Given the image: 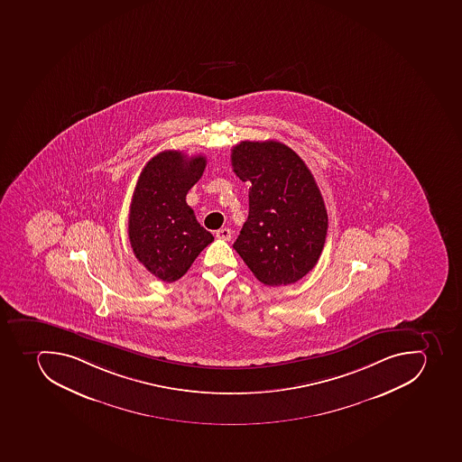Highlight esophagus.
<instances>
[{
    "label": "esophagus",
    "instance_id": "1",
    "mask_svg": "<svg viewBox=\"0 0 462 462\" xmlns=\"http://www.w3.org/2000/svg\"><path fill=\"white\" fill-rule=\"evenodd\" d=\"M217 238H219V240L229 241V240H231V229H229V228L217 229Z\"/></svg>",
    "mask_w": 462,
    "mask_h": 462
}]
</instances>
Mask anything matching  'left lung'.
Returning <instances> with one entry per match:
<instances>
[{
	"label": "left lung",
	"mask_w": 462,
	"mask_h": 462,
	"mask_svg": "<svg viewBox=\"0 0 462 462\" xmlns=\"http://www.w3.org/2000/svg\"><path fill=\"white\" fill-rule=\"evenodd\" d=\"M231 163L252 182L248 217L233 247L260 282L269 287L301 280L318 263L328 212L313 174L291 148L275 140H245Z\"/></svg>",
	"instance_id": "1"
}]
</instances>
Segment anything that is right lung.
Instances as JSON below:
<instances>
[{"label":"right lung","mask_w":462,"mask_h":462,"mask_svg":"<svg viewBox=\"0 0 462 462\" xmlns=\"http://www.w3.org/2000/svg\"><path fill=\"white\" fill-rule=\"evenodd\" d=\"M203 155L163 151L140 172L128 214L133 253L152 275L180 280L214 236L200 226L186 196L202 177Z\"/></svg>","instance_id":"obj_1"}]
</instances>
